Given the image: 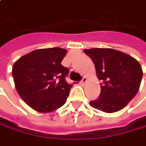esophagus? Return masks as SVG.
<instances>
[{"instance_id": "1", "label": "esophagus", "mask_w": 146, "mask_h": 146, "mask_svg": "<svg viewBox=\"0 0 146 146\" xmlns=\"http://www.w3.org/2000/svg\"><path fill=\"white\" fill-rule=\"evenodd\" d=\"M86 81H87V78H86V77H83V78H82V80H80V84H81V85H84V84L86 83Z\"/></svg>"}]
</instances>
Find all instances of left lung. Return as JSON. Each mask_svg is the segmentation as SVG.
Returning a JSON list of instances; mask_svg holds the SVG:
<instances>
[{"instance_id":"left-lung-1","label":"left lung","mask_w":146,"mask_h":146,"mask_svg":"<svg viewBox=\"0 0 146 146\" xmlns=\"http://www.w3.org/2000/svg\"><path fill=\"white\" fill-rule=\"evenodd\" d=\"M95 65L101 92L98 98L90 102L91 107L105 112L115 113L134 98L139 90L142 68L129 55L111 48L84 50Z\"/></svg>"}]
</instances>
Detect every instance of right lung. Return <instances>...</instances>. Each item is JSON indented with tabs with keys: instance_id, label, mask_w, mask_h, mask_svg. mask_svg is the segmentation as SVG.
Here are the masks:
<instances>
[{
	"instance_id": "1",
	"label": "right lung",
	"mask_w": 146,
	"mask_h": 146,
	"mask_svg": "<svg viewBox=\"0 0 146 146\" xmlns=\"http://www.w3.org/2000/svg\"><path fill=\"white\" fill-rule=\"evenodd\" d=\"M66 54L63 48L38 49L21 56L13 65L16 90L34 110L49 113L66 104L72 87L66 80L69 69L62 65Z\"/></svg>"
}]
</instances>
